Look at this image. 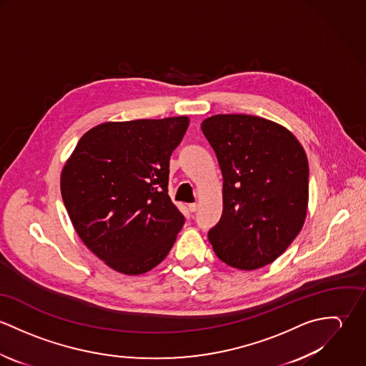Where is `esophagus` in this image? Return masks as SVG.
<instances>
[{
    "mask_svg": "<svg viewBox=\"0 0 366 366\" xmlns=\"http://www.w3.org/2000/svg\"><path fill=\"white\" fill-rule=\"evenodd\" d=\"M187 207H189V209H190V211H192V212H194V211H196V209H197V207H199V206H197V204H196V203H190V204H189V206H187Z\"/></svg>",
    "mask_w": 366,
    "mask_h": 366,
    "instance_id": "esophagus-1",
    "label": "esophagus"
}]
</instances>
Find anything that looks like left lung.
<instances>
[{
  "label": "left lung",
  "instance_id": "left-lung-1",
  "mask_svg": "<svg viewBox=\"0 0 366 366\" xmlns=\"http://www.w3.org/2000/svg\"><path fill=\"white\" fill-rule=\"evenodd\" d=\"M202 129L222 173V215L209 231L215 255L254 270L277 259L303 228L309 162L285 127L255 115L218 114Z\"/></svg>",
  "mask_w": 366,
  "mask_h": 366
}]
</instances>
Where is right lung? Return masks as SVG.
Returning a JSON list of instances; mask_svg holds the SVG:
<instances>
[{
  "mask_svg": "<svg viewBox=\"0 0 366 366\" xmlns=\"http://www.w3.org/2000/svg\"><path fill=\"white\" fill-rule=\"evenodd\" d=\"M189 117L104 122L87 131L67 159L60 190L84 245L124 274L166 258L183 214L167 194L169 160Z\"/></svg>",
  "mask_w": 366,
  "mask_h": 366,
  "instance_id": "add662e5",
  "label": "right lung"
}]
</instances>
